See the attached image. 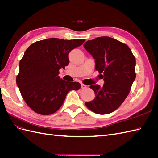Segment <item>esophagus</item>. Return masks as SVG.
Wrapping results in <instances>:
<instances>
[{"label": "esophagus", "instance_id": "1", "mask_svg": "<svg viewBox=\"0 0 158 158\" xmlns=\"http://www.w3.org/2000/svg\"><path fill=\"white\" fill-rule=\"evenodd\" d=\"M81 88H82V89H84V88H86V85H85V84H81Z\"/></svg>", "mask_w": 158, "mask_h": 158}]
</instances>
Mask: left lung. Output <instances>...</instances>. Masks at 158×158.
Returning <instances> with one entry per match:
<instances>
[{"label": "left lung", "mask_w": 158, "mask_h": 158, "mask_svg": "<svg viewBox=\"0 0 158 158\" xmlns=\"http://www.w3.org/2000/svg\"><path fill=\"white\" fill-rule=\"evenodd\" d=\"M95 59L96 70L103 86L92 84L95 98L85 105L92 112L105 114L117 109L129 94L136 78L135 57L125 44L109 37H100L84 44Z\"/></svg>", "instance_id": "left-lung-1"}]
</instances>
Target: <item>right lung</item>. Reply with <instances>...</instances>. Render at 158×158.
<instances>
[{"instance_id":"right-lung-1","label":"right lung","mask_w":158,"mask_h":158,"mask_svg":"<svg viewBox=\"0 0 158 158\" xmlns=\"http://www.w3.org/2000/svg\"><path fill=\"white\" fill-rule=\"evenodd\" d=\"M84 41L49 38L35 42L27 49L19 62L16 82L23 98L34 112L42 115L56 113L68 92L81 87L79 82L66 81L58 74L60 69L70 62V52Z\"/></svg>"}]
</instances>
